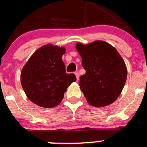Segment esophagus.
Here are the masks:
<instances>
[{"label": "esophagus", "mask_w": 147, "mask_h": 147, "mask_svg": "<svg viewBox=\"0 0 147 147\" xmlns=\"http://www.w3.org/2000/svg\"><path fill=\"white\" fill-rule=\"evenodd\" d=\"M74 74H75V75H76V77L77 81H78V80H79V74H78V72H75V73H74Z\"/></svg>", "instance_id": "1"}]
</instances>
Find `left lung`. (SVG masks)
I'll return each instance as SVG.
<instances>
[{
  "label": "left lung",
  "mask_w": 147,
  "mask_h": 147,
  "mask_svg": "<svg viewBox=\"0 0 147 147\" xmlns=\"http://www.w3.org/2000/svg\"><path fill=\"white\" fill-rule=\"evenodd\" d=\"M86 74L79 86L90 105L102 107L114 103L122 91L127 77L124 61L117 49L103 40L77 43Z\"/></svg>",
  "instance_id": "obj_1"
}]
</instances>
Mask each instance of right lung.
<instances>
[{
  "label": "right lung",
  "mask_w": 147,
  "mask_h": 147,
  "mask_svg": "<svg viewBox=\"0 0 147 147\" xmlns=\"http://www.w3.org/2000/svg\"><path fill=\"white\" fill-rule=\"evenodd\" d=\"M64 47L52 44L41 46L33 53L21 73V82L28 98L44 108L61 102L68 87L76 81L74 74H66L62 56Z\"/></svg>",
  "instance_id": "right-lung-1"
}]
</instances>
